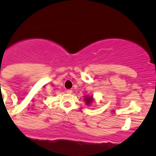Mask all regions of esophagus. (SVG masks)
<instances>
[{
  "instance_id": "34e87169",
  "label": "esophagus",
  "mask_w": 156,
  "mask_h": 156,
  "mask_svg": "<svg viewBox=\"0 0 156 156\" xmlns=\"http://www.w3.org/2000/svg\"><path fill=\"white\" fill-rule=\"evenodd\" d=\"M66 93H67V94H72V90H70V89L67 90Z\"/></svg>"
}]
</instances>
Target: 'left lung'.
<instances>
[{
    "label": "left lung",
    "mask_w": 156,
    "mask_h": 156,
    "mask_svg": "<svg viewBox=\"0 0 156 156\" xmlns=\"http://www.w3.org/2000/svg\"><path fill=\"white\" fill-rule=\"evenodd\" d=\"M84 100L86 101L87 104H90L91 102H92V97H86Z\"/></svg>",
    "instance_id": "8db88e82"
}]
</instances>
